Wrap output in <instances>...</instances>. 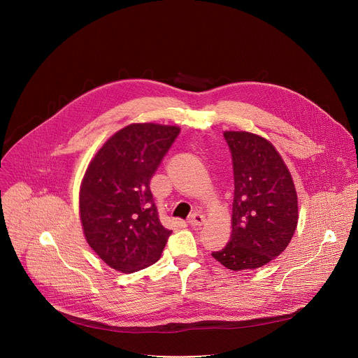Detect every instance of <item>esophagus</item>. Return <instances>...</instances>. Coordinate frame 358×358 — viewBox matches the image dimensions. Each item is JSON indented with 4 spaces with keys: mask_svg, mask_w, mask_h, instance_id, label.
<instances>
[{
    "mask_svg": "<svg viewBox=\"0 0 358 358\" xmlns=\"http://www.w3.org/2000/svg\"><path fill=\"white\" fill-rule=\"evenodd\" d=\"M203 221H206V217H203V215L199 214V213H194V214H191L189 218H188V222H189V225H192V227L202 225Z\"/></svg>",
    "mask_w": 358,
    "mask_h": 358,
    "instance_id": "obj_1",
    "label": "esophagus"
}]
</instances>
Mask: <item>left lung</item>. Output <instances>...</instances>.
<instances>
[{
  "label": "left lung",
  "mask_w": 358,
  "mask_h": 358,
  "mask_svg": "<svg viewBox=\"0 0 358 358\" xmlns=\"http://www.w3.org/2000/svg\"><path fill=\"white\" fill-rule=\"evenodd\" d=\"M234 170L232 234L213 257L231 271L257 269L289 245L297 227V195L276 148L248 131H225Z\"/></svg>",
  "instance_id": "obj_1"
}]
</instances>
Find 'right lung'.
Segmentation results:
<instances>
[{
  "instance_id": "right-lung-1",
  "label": "right lung",
  "mask_w": 358,
  "mask_h": 358,
  "mask_svg": "<svg viewBox=\"0 0 358 358\" xmlns=\"http://www.w3.org/2000/svg\"><path fill=\"white\" fill-rule=\"evenodd\" d=\"M180 134L176 126L130 124L90 162L79 208L90 248L110 268L133 273L156 264L171 235L159 218L150 180Z\"/></svg>"
}]
</instances>
